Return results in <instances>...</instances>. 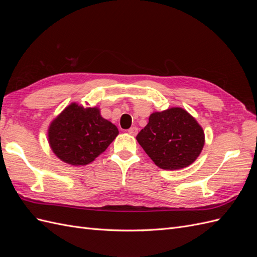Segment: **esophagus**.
I'll list each match as a JSON object with an SVG mask.
<instances>
[{
  "label": "esophagus",
  "mask_w": 257,
  "mask_h": 257,
  "mask_svg": "<svg viewBox=\"0 0 257 257\" xmlns=\"http://www.w3.org/2000/svg\"><path fill=\"white\" fill-rule=\"evenodd\" d=\"M127 132H128V134H130V135H132V136H136V135H137V133H138V127L133 126V127H131Z\"/></svg>",
  "instance_id": "obj_1"
}]
</instances>
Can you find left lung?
<instances>
[{"label":"left lung","instance_id":"obj_1","mask_svg":"<svg viewBox=\"0 0 257 257\" xmlns=\"http://www.w3.org/2000/svg\"><path fill=\"white\" fill-rule=\"evenodd\" d=\"M154 164L165 170L188 167L199 157L205 133L195 118L180 107L153 112L136 136Z\"/></svg>","mask_w":257,"mask_h":257}]
</instances>
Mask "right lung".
Returning <instances> with one entry per match:
<instances>
[{"mask_svg":"<svg viewBox=\"0 0 257 257\" xmlns=\"http://www.w3.org/2000/svg\"><path fill=\"white\" fill-rule=\"evenodd\" d=\"M119 131L100 115L97 107L68 105L48 128V142L57 157L73 166L88 165L103 153Z\"/></svg>","mask_w":257,"mask_h":257,"instance_id":"obj_1","label":"right lung"}]
</instances>
